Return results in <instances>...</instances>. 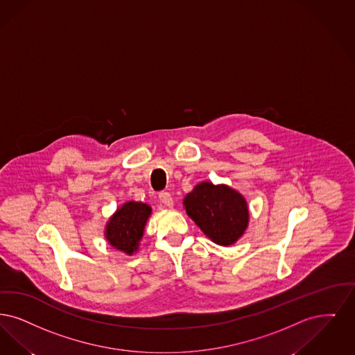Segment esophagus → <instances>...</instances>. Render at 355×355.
<instances>
[{
  "label": "esophagus",
  "mask_w": 355,
  "mask_h": 355,
  "mask_svg": "<svg viewBox=\"0 0 355 355\" xmlns=\"http://www.w3.org/2000/svg\"><path fill=\"white\" fill-rule=\"evenodd\" d=\"M159 200H160L162 204H164L166 207H168V208L173 207V200H172L170 192H160L159 193Z\"/></svg>",
  "instance_id": "obj_1"
}]
</instances>
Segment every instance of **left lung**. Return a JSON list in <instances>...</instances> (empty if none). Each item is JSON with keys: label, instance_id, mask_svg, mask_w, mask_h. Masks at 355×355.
<instances>
[{"label": "left lung", "instance_id": "1", "mask_svg": "<svg viewBox=\"0 0 355 355\" xmlns=\"http://www.w3.org/2000/svg\"><path fill=\"white\" fill-rule=\"evenodd\" d=\"M183 204L187 215L218 245H232L247 230V201L228 185L200 183Z\"/></svg>", "mask_w": 355, "mask_h": 355}]
</instances>
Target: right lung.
<instances>
[{
	"label": "right lung",
	"instance_id": "right-lung-1",
	"mask_svg": "<svg viewBox=\"0 0 355 355\" xmlns=\"http://www.w3.org/2000/svg\"><path fill=\"white\" fill-rule=\"evenodd\" d=\"M151 207L144 202L128 201L110 218L106 227L108 243L127 254H132L139 247Z\"/></svg>",
	"mask_w": 355,
	"mask_h": 355
}]
</instances>
